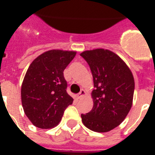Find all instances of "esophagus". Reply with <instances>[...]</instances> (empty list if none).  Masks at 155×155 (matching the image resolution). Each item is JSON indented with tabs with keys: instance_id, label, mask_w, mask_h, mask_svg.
<instances>
[{
	"instance_id": "1",
	"label": "esophagus",
	"mask_w": 155,
	"mask_h": 155,
	"mask_svg": "<svg viewBox=\"0 0 155 155\" xmlns=\"http://www.w3.org/2000/svg\"><path fill=\"white\" fill-rule=\"evenodd\" d=\"M84 95H85V91H84V90H81V92L77 94L76 98H77L78 100H80V99H81V98L83 97V96H84Z\"/></svg>"
}]
</instances>
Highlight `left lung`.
Segmentation results:
<instances>
[{
	"mask_svg": "<svg viewBox=\"0 0 155 155\" xmlns=\"http://www.w3.org/2000/svg\"><path fill=\"white\" fill-rule=\"evenodd\" d=\"M91 68L94 90L93 108L82 114V122L91 130L104 133L123 122L132 106L134 80L127 64L114 52L95 49L81 54Z\"/></svg>",
	"mask_w": 155,
	"mask_h": 155,
	"instance_id": "1",
	"label": "left lung"
}]
</instances>
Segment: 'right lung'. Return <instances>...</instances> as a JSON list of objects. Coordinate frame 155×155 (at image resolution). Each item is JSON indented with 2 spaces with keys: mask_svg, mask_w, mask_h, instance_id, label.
<instances>
[{
  "mask_svg": "<svg viewBox=\"0 0 155 155\" xmlns=\"http://www.w3.org/2000/svg\"><path fill=\"white\" fill-rule=\"evenodd\" d=\"M75 54V51L51 50L30 64L22 82L21 103L25 115L35 126H56L65 109L73 103L66 92L63 72Z\"/></svg>",
  "mask_w": 155,
  "mask_h": 155,
  "instance_id": "obj_1",
  "label": "right lung"
}]
</instances>
